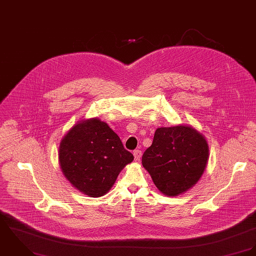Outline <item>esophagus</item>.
<instances>
[{"label": "esophagus", "instance_id": "34e87169", "mask_svg": "<svg viewBox=\"0 0 256 256\" xmlns=\"http://www.w3.org/2000/svg\"><path fill=\"white\" fill-rule=\"evenodd\" d=\"M134 159H136V161H140L142 156V150H138H138H134Z\"/></svg>", "mask_w": 256, "mask_h": 256}]
</instances>
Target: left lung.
Returning <instances> with one entry per match:
<instances>
[{"label": "left lung", "mask_w": 256, "mask_h": 256, "mask_svg": "<svg viewBox=\"0 0 256 256\" xmlns=\"http://www.w3.org/2000/svg\"><path fill=\"white\" fill-rule=\"evenodd\" d=\"M208 159L205 136L192 126L178 124L156 130L142 166L163 194L178 196L198 184Z\"/></svg>", "instance_id": "1"}]
</instances>
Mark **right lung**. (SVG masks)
Returning a JSON list of instances; mask_svg holds the SVG:
<instances>
[{"instance_id":"obj_1","label":"right lung","mask_w":256,"mask_h":256,"mask_svg":"<svg viewBox=\"0 0 256 256\" xmlns=\"http://www.w3.org/2000/svg\"><path fill=\"white\" fill-rule=\"evenodd\" d=\"M134 155L124 148L118 134L98 118L78 120L62 138L58 164L62 174L90 198L105 196Z\"/></svg>"}]
</instances>
